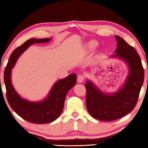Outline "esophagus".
Instances as JSON below:
<instances>
[{"label":"esophagus","mask_w":148,"mask_h":148,"mask_svg":"<svg viewBox=\"0 0 148 148\" xmlns=\"http://www.w3.org/2000/svg\"><path fill=\"white\" fill-rule=\"evenodd\" d=\"M84 76L81 74L78 75V76L77 77V82H78V83H82V82H84Z\"/></svg>","instance_id":"34e87169"}]
</instances>
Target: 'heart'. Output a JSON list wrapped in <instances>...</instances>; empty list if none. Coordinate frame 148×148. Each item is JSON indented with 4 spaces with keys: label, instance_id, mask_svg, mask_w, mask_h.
Here are the masks:
<instances>
[{
    "label": "heart",
    "instance_id": "1",
    "mask_svg": "<svg viewBox=\"0 0 148 148\" xmlns=\"http://www.w3.org/2000/svg\"><path fill=\"white\" fill-rule=\"evenodd\" d=\"M88 46H89V48L95 49L97 46H98V43H97V42H95V41H92L91 42H89Z\"/></svg>",
    "mask_w": 148,
    "mask_h": 148
}]
</instances>
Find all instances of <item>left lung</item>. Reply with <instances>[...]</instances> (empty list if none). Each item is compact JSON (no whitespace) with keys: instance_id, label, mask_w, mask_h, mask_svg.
<instances>
[{"instance_id":"left-lung-1","label":"left lung","mask_w":148,"mask_h":148,"mask_svg":"<svg viewBox=\"0 0 148 148\" xmlns=\"http://www.w3.org/2000/svg\"><path fill=\"white\" fill-rule=\"evenodd\" d=\"M117 48L111 58L123 61L128 67V75L121 88L114 92H104L91 80H87L86 107L93 118L110 121L126 116L133 110L138 99L144 79V71L139 55L119 36H115Z\"/></svg>"}]
</instances>
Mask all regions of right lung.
Returning a JSON list of instances; mask_svg holds the SVG:
<instances>
[{
    "label": "right lung",
    "instance_id": "1",
    "mask_svg": "<svg viewBox=\"0 0 148 148\" xmlns=\"http://www.w3.org/2000/svg\"><path fill=\"white\" fill-rule=\"evenodd\" d=\"M51 38H31L27 40L12 52L4 70V81L6 89V98L10 106L21 118L33 123H48L58 118L63 110L67 92L76 85V82L75 73L57 80L46 98L39 101H30L25 99L14 89L12 83V71L19 57L31 45L47 43Z\"/></svg>",
    "mask_w": 148,
    "mask_h": 148
}]
</instances>
